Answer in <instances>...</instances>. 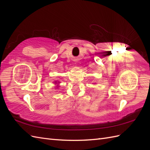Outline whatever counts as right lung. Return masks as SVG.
Segmentation results:
<instances>
[{"instance_id":"right-lung-1","label":"right lung","mask_w":150,"mask_h":150,"mask_svg":"<svg viewBox=\"0 0 150 150\" xmlns=\"http://www.w3.org/2000/svg\"><path fill=\"white\" fill-rule=\"evenodd\" d=\"M57 83H59V82H57ZM55 84H57V81H56V82H55ZM58 85H59V84H57V86H58Z\"/></svg>"}]
</instances>
